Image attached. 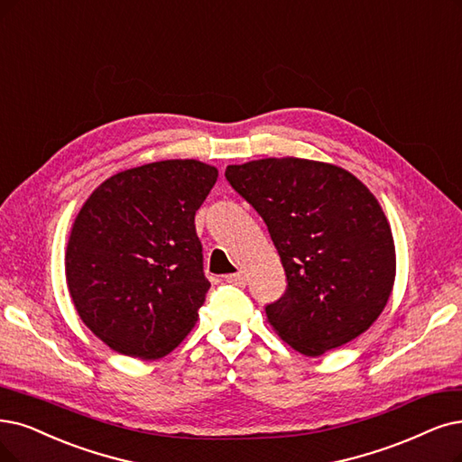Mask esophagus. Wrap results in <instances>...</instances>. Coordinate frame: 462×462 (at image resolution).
<instances>
[{"label":"esophagus","instance_id":"34e87169","mask_svg":"<svg viewBox=\"0 0 462 462\" xmlns=\"http://www.w3.org/2000/svg\"><path fill=\"white\" fill-rule=\"evenodd\" d=\"M226 283H230V285H237V287H245L247 278H245L244 272H237V274L226 276Z\"/></svg>","mask_w":462,"mask_h":462}]
</instances>
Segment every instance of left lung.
<instances>
[{"label": "left lung", "mask_w": 462, "mask_h": 462, "mask_svg": "<svg viewBox=\"0 0 462 462\" xmlns=\"http://www.w3.org/2000/svg\"><path fill=\"white\" fill-rule=\"evenodd\" d=\"M226 179L266 222L287 291L266 306L282 340L318 357L365 333L396 278L386 215L346 169L300 158L228 165Z\"/></svg>", "instance_id": "obj_1"}]
</instances>
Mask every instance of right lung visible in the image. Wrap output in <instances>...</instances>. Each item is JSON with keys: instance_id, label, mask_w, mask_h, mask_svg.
Masks as SVG:
<instances>
[{"instance_id": "obj_1", "label": "right lung", "mask_w": 462, "mask_h": 462, "mask_svg": "<svg viewBox=\"0 0 462 462\" xmlns=\"http://www.w3.org/2000/svg\"><path fill=\"white\" fill-rule=\"evenodd\" d=\"M218 171L165 160L122 171L79 209L66 245V283L106 346L158 360L192 331L209 282L194 217Z\"/></svg>"}]
</instances>
